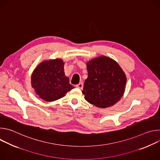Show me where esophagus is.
<instances>
[{"mask_svg": "<svg viewBox=\"0 0 160 160\" xmlns=\"http://www.w3.org/2000/svg\"><path fill=\"white\" fill-rule=\"evenodd\" d=\"M76 87H77V88H80V89H82V88H83V83H79L78 84L76 85Z\"/></svg>", "mask_w": 160, "mask_h": 160, "instance_id": "esophagus-1", "label": "esophagus"}]
</instances>
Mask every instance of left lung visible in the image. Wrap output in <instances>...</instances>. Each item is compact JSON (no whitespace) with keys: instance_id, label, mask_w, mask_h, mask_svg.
<instances>
[{"instance_id":"left-lung-1","label":"left lung","mask_w":160,"mask_h":160,"mask_svg":"<svg viewBox=\"0 0 160 160\" xmlns=\"http://www.w3.org/2000/svg\"><path fill=\"white\" fill-rule=\"evenodd\" d=\"M88 77L82 93L85 99L98 108L115 104L123 96L127 83L125 72L114 59L101 56L87 62Z\"/></svg>"}]
</instances>
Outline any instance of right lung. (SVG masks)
Returning a JSON list of instances; mask_svg holds the SVG:
<instances>
[{
  "instance_id": "1",
  "label": "right lung",
  "mask_w": 160,
  "mask_h": 160,
  "mask_svg": "<svg viewBox=\"0 0 160 160\" xmlns=\"http://www.w3.org/2000/svg\"><path fill=\"white\" fill-rule=\"evenodd\" d=\"M62 59L44 60L33 70L31 84L37 95L46 102L59 99L74 88L64 71Z\"/></svg>"
}]
</instances>
